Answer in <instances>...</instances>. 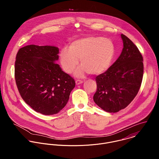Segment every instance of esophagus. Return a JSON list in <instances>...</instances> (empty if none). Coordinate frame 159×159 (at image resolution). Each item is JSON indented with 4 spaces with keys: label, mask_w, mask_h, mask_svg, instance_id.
<instances>
[{
    "label": "esophagus",
    "mask_w": 159,
    "mask_h": 159,
    "mask_svg": "<svg viewBox=\"0 0 159 159\" xmlns=\"http://www.w3.org/2000/svg\"><path fill=\"white\" fill-rule=\"evenodd\" d=\"M75 83H76V84L77 85H78V84H80L83 83V81L82 80H76L75 81Z\"/></svg>",
    "instance_id": "obj_1"
}]
</instances>
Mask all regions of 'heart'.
Masks as SVG:
<instances>
[{"label":"heart","instance_id":"1","mask_svg":"<svg viewBox=\"0 0 159 159\" xmlns=\"http://www.w3.org/2000/svg\"><path fill=\"white\" fill-rule=\"evenodd\" d=\"M113 43L102 37L88 36L73 41L70 48H64L60 52V61L64 70L71 73L78 64L81 67L76 71L78 76L88 72L98 75L110 66L114 55Z\"/></svg>","mask_w":159,"mask_h":159}]
</instances>
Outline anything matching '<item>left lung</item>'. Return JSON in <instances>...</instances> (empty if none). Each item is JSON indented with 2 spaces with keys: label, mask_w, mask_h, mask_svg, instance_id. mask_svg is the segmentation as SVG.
<instances>
[{
  "label": "left lung",
  "mask_w": 159,
  "mask_h": 159,
  "mask_svg": "<svg viewBox=\"0 0 159 159\" xmlns=\"http://www.w3.org/2000/svg\"><path fill=\"white\" fill-rule=\"evenodd\" d=\"M124 48L113 64L96 76L94 102L108 113L126 108L136 97L143 76V59L138 48L127 37L121 34Z\"/></svg>",
  "instance_id": "1"
}]
</instances>
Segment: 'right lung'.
I'll list each match as a JSON object with an SVG mask.
<instances>
[{"instance_id":"1","label":"right lung","mask_w":159,"mask_h":159,"mask_svg":"<svg viewBox=\"0 0 159 159\" xmlns=\"http://www.w3.org/2000/svg\"><path fill=\"white\" fill-rule=\"evenodd\" d=\"M59 49L51 46H25L16 54L15 78L24 101L45 115L58 113L68 102L74 79L55 62Z\"/></svg>"}]
</instances>
